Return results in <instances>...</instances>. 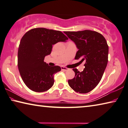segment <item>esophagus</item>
Instances as JSON below:
<instances>
[{"label": "esophagus", "instance_id": "34e87169", "mask_svg": "<svg viewBox=\"0 0 128 128\" xmlns=\"http://www.w3.org/2000/svg\"><path fill=\"white\" fill-rule=\"evenodd\" d=\"M61 69H62V70L65 71V72H66V71H68V68H64V66H61Z\"/></svg>", "mask_w": 128, "mask_h": 128}]
</instances>
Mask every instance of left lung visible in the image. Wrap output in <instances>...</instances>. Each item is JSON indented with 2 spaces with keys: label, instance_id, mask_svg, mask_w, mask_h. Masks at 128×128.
Here are the masks:
<instances>
[{
  "label": "left lung",
  "instance_id": "8db88e82",
  "mask_svg": "<svg viewBox=\"0 0 128 128\" xmlns=\"http://www.w3.org/2000/svg\"><path fill=\"white\" fill-rule=\"evenodd\" d=\"M64 33L78 49L75 60H86L83 72L72 69L75 77L68 80V84L76 92H89L99 84L107 65L108 46L106 40L100 33L90 30Z\"/></svg>",
  "mask_w": 128,
  "mask_h": 128
}]
</instances>
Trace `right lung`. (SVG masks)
<instances>
[{
	"mask_svg": "<svg viewBox=\"0 0 128 128\" xmlns=\"http://www.w3.org/2000/svg\"><path fill=\"white\" fill-rule=\"evenodd\" d=\"M68 40L60 31L44 28L32 29L23 36L18 49V66L23 82L29 89L41 92L53 86L54 74L61 68L49 66L44 62L45 56L51 53L53 45Z\"/></svg>",
	"mask_w": 128,
	"mask_h": 128,
	"instance_id": "right-lung-1",
	"label": "right lung"
}]
</instances>
